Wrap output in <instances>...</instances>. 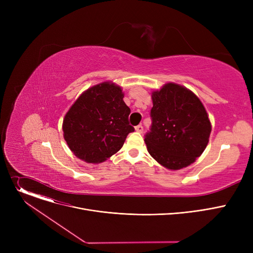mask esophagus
<instances>
[{
    "label": "esophagus",
    "mask_w": 253,
    "mask_h": 253,
    "mask_svg": "<svg viewBox=\"0 0 253 253\" xmlns=\"http://www.w3.org/2000/svg\"><path fill=\"white\" fill-rule=\"evenodd\" d=\"M135 131H136V132H139V133H142V131H143L142 125H137V126L135 127Z\"/></svg>",
    "instance_id": "obj_1"
}]
</instances>
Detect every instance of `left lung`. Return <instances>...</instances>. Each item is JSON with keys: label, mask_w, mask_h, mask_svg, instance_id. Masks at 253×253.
<instances>
[{"label": "left lung", "mask_w": 253, "mask_h": 253, "mask_svg": "<svg viewBox=\"0 0 253 253\" xmlns=\"http://www.w3.org/2000/svg\"><path fill=\"white\" fill-rule=\"evenodd\" d=\"M152 128L144 137L150 155L163 167L179 170L206 149L211 123L203 103L190 89L166 83L152 92Z\"/></svg>", "instance_id": "left-lung-1"}]
</instances>
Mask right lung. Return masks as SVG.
Wrapping results in <instances>:
<instances>
[{"mask_svg":"<svg viewBox=\"0 0 253 253\" xmlns=\"http://www.w3.org/2000/svg\"><path fill=\"white\" fill-rule=\"evenodd\" d=\"M123 98L122 88L111 81L88 88L77 98L62 123L64 140L77 158L97 164L123 147L134 131Z\"/></svg>","mask_w":253,"mask_h":253,"instance_id":"add662e5","label":"right lung"}]
</instances>
